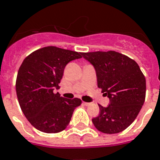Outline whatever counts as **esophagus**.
Here are the masks:
<instances>
[{"label":"esophagus","mask_w":160,"mask_h":160,"mask_svg":"<svg viewBox=\"0 0 160 160\" xmlns=\"http://www.w3.org/2000/svg\"><path fill=\"white\" fill-rule=\"evenodd\" d=\"M83 104L85 105V106H86V107H89V106H91V103H89V102H83Z\"/></svg>","instance_id":"obj_1"}]
</instances>
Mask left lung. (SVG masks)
<instances>
[{"label": "left lung", "mask_w": 160, "mask_h": 160, "mask_svg": "<svg viewBox=\"0 0 160 160\" xmlns=\"http://www.w3.org/2000/svg\"><path fill=\"white\" fill-rule=\"evenodd\" d=\"M93 64L97 86L109 97L107 107L99 105L100 113L92 119L97 130L118 133L131 125L138 115L146 96V80L138 64L116 51L83 53Z\"/></svg>", "instance_id": "obj_1"}]
</instances>
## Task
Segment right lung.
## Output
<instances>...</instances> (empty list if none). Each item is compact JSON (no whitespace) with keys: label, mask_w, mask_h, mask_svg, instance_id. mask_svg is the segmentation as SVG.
<instances>
[{"label":"right lung","mask_w":160,"mask_h":160,"mask_svg":"<svg viewBox=\"0 0 160 160\" xmlns=\"http://www.w3.org/2000/svg\"><path fill=\"white\" fill-rule=\"evenodd\" d=\"M83 53L54 46L39 48L27 56L16 80L18 102L28 122L38 130L56 133L66 128L74 110L81 104L79 98L64 99L58 84L70 61L82 58Z\"/></svg>","instance_id":"1"}]
</instances>
